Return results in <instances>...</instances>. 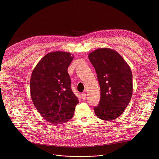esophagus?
I'll use <instances>...</instances> for the list:
<instances>
[{"label": "esophagus", "instance_id": "obj_1", "mask_svg": "<svg viewBox=\"0 0 159 159\" xmlns=\"http://www.w3.org/2000/svg\"><path fill=\"white\" fill-rule=\"evenodd\" d=\"M81 97H82V99H83V100H85L86 98V93H82V94H81Z\"/></svg>", "mask_w": 159, "mask_h": 159}]
</instances>
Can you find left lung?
Segmentation results:
<instances>
[{"mask_svg":"<svg viewBox=\"0 0 159 159\" xmlns=\"http://www.w3.org/2000/svg\"><path fill=\"white\" fill-rule=\"evenodd\" d=\"M88 58L95 69L101 90L95 114L101 120H114L123 113L132 97L130 67L117 52L109 48H98Z\"/></svg>","mask_w":159,"mask_h":159,"instance_id":"left-lung-1","label":"left lung"}]
</instances>
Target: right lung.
<instances>
[{
  "label": "right lung",
  "instance_id": "obj_1",
  "mask_svg": "<svg viewBox=\"0 0 159 159\" xmlns=\"http://www.w3.org/2000/svg\"><path fill=\"white\" fill-rule=\"evenodd\" d=\"M73 57L68 52H50L39 61L31 73L32 101L43 118L53 125L70 120L79 102L67 72Z\"/></svg>",
  "mask_w": 159,
  "mask_h": 159
}]
</instances>
